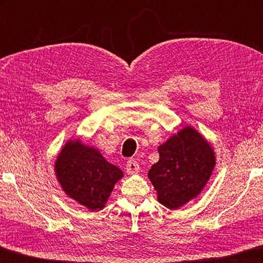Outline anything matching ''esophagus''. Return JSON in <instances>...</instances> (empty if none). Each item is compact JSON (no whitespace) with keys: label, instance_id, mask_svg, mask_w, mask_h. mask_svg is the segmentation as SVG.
<instances>
[{"label":"esophagus","instance_id":"34e87169","mask_svg":"<svg viewBox=\"0 0 263 263\" xmlns=\"http://www.w3.org/2000/svg\"><path fill=\"white\" fill-rule=\"evenodd\" d=\"M140 170V165L139 163H137V161L135 160H129L127 162V172L129 175H134V174H137Z\"/></svg>","mask_w":263,"mask_h":263}]
</instances>
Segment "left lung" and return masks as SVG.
<instances>
[{"mask_svg": "<svg viewBox=\"0 0 263 263\" xmlns=\"http://www.w3.org/2000/svg\"><path fill=\"white\" fill-rule=\"evenodd\" d=\"M160 160L148 177L157 200L166 209L177 210L200 195L216 165L210 142L191 126L184 127L158 145Z\"/></svg>", "mask_w": 263, "mask_h": 263, "instance_id": "1", "label": "left lung"}]
</instances>
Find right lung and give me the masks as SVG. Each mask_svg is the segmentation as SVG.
<instances>
[{"instance_id": "1", "label": "right lung", "mask_w": 263, "mask_h": 263, "mask_svg": "<svg viewBox=\"0 0 263 263\" xmlns=\"http://www.w3.org/2000/svg\"><path fill=\"white\" fill-rule=\"evenodd\" d=\"M57 179L66 195L89 211H100L114 185L123 177L118 166L105 160L99 149L79 139L67 141L54 162Z\"/></svg>"}]
</instances>
